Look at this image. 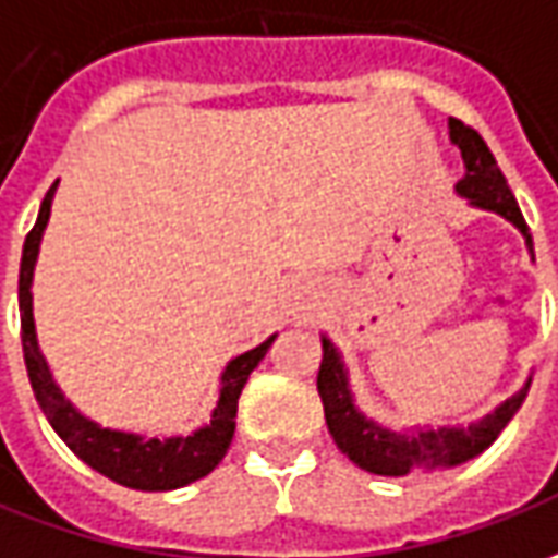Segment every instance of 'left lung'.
I'll return each instance as SVG.
<instances>
[{
    "mask_svg": "<svg viewBox=\"0 0 558 558\" xmlns=\"http://www.w3.org/2000/svg\"><path fill=\"white\" fill-rule=\"evenodd\" d=\"M450 142L462 150L465 162V178L456 184V193L465 196L471 205H477L483 211L501 214L505 220L517 226L523 232L525 247L532 251V235L523 220V211L517 205V198L510 193L505 174L498 169L496 157L489 154V147L477 132L465 126L462 120L450 117ZM525 384L513 399L498 404L493 414H486L469 428H423V432H392V428L377 426L374 420L362 414L353 401L350 384H347V368L341 362L338 347L323 335V362L317 374V392L323 401V414L326 426L332 432L338 450L360 465L362 471L384 474V477H404L411 471H435L453 469L469 462L477 453H483L489 444L501 435V428L508 426L510 416L520 411L525 399Z\"/></svg>",
    "mask_w": 558,
    "mask_h": 558,
    "instance_id": "left-lung-1",
    "label": "left lung"
}]
</instances>
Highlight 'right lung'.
I'll list each match as a JSON object with an SVG mask.
<instances>
[{
	"label": "right lung",
	"instance_id": "obj_1",
	"mask_svg": "<svg viewBox=\"0 0 558 558\" xmlns=\"http://www.w3.org/2000/svg\"><path fill=\"white\" fill-rule=\"evenodd\" d=\"M60 184V181H57ZM57 184L50 186L48 196L41 202L38 220L29 229V235L23 241V259H21V341H23V360L29 372L35 401L45 411L53 432L60 435L65 447L87 462L89 469L105 474L108 481L142 489V493H166V489H181L186 483L198 481L205 474H211L220 459L232 444L235 435V414H239V396L251 372L263 362L268 347L275 341V335L253 347L247 353H241L226 365L220 377V399L214 408L211 423L196 428L193 435H178V438H144L135 432H117V428H102L77 411L72 401L65 399L60 387L53 384L48 362L38 350L35 341V319H33V271L38 259V244L41 232L50 220V202L57 193Z\"/></svg>",
	"mask_w": 558,
	"mask_h": 558
}]
</instances>
